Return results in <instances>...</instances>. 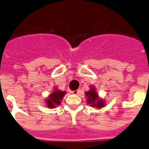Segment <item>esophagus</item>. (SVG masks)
Wrapping results in <instances>:
<instances>
[{"mask_svg":"<svg viewBox=\"0 0 149 149\" xmlns=\"http://www.w3.org/2000/svg\"><path fill=\"white\" fill-rule=\"evenodd\" d=\"M80 92L81 91L79 90V89H77V90H75V91H72V93L74 94V95H79Z\"/></svg>","mask_w":149,"mask_h":149,"instance_id":"obj_1","label":"esophagus"}]
</instances>
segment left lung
<instances>
[{
  "label": "left lung",
  "mask_w": 149,
  "mask_h": 149,
  "mask_svg": "<svg viewBox=\"0 0 149 149\" xmlns=\"http://www.w3.org/2000/svg\"><path fill=\"white\" fill-rule=\"evenodd\" d=\"M90 89L91 90L88 91L87 92L85 93L86 96H87V100H86V101L88 102V103L90 104L91 106H95L98 108L103 107L104 105H105L104 101L102 100H100L99 98H98L97 94L95 92V88L91 87Z\"/></svg>",
  "instance_id": "1"
}]
</instances>
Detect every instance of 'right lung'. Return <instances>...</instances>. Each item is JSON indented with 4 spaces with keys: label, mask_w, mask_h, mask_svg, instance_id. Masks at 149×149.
<instances>
[{
    "label": "right lung",
    "mask_w": 149,
    "mask_h": 149,
    "mask_svg": "<svg viewBox=\"0 0 149 149\" xmlns=\"http://www.w3.org/2000/svg\"><path fill=\"white\" fill-rule=\"evenodd\" d=\"M65 92H62V91L57 90L54 91V92L51 94L49 96V99L47 100V106L49 108H55L56 105H60V101L63 100V97H64Z\"/></svg>",
    "instance_id": "add662e5"
}]
</instances>
